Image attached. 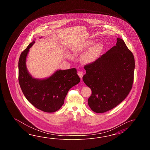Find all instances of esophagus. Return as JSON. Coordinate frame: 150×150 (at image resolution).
<instances>
[{"label": "esophagus", "mask_w": 150, "mask_h": 150, "mask_svg": "<svg viewBox=\"0 0 150 150\" xmlns=\"http://www.w3.org/2000/svg\"><path fill=\"white\" fill-rule=\"evenodd\" d=\"M78 76H79L80 78V79H82V78H83V71H79L78 72Z\"/></svg>", "instance_id": "obj_1"}]
</instances>
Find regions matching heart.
<instances>
[{"mask_svg": "<svg viewBox=\"0 0 150 150\" xmlns=\"http://www.w3.org/2000/svg\"><path fill=\"white\" fill-rule=\"evenodd\" d=\"M92 43L93 42L92 41L86 42V43L83 44L81 46H80L74 49L73 51L74 52L77 53L79 51L88 48L92 45ZM102 49V44L101 43L96 44L94 47H93L91 49H89L88 51H87L83 54L81 58V62L85 64H89L94 62L96 60L97 58L98 57Z\"/></svg>", "mask_w": 150, "mask_h": 150, "instance_id": "1", "label": "heart"}]
</instances>
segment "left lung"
<instances>
[{
    "instance_id": "1",
    "label": "left lung",
    "mask_w": 150,
    "mask_h": 150,
    "mask_svg": "<svg viewBox=\"0 0 150 150\" xmlns=\"http://www.w3.org/2000/svg\"><path fill=\"white\" fill-rule=\"evenodd\" d=\"M134 67V54L120 38L116 46L84 66L83 79L92 90L88 103L93 112H107L127 98L133 85Z\"/></svg>"
}]
</instances>
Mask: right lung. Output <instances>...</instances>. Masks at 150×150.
I'll list each match as a JSON object with an SVG mask.
<instances>
[{"mask_svg": "<svg viewBox=\"0 0 150 150\" xmlns=\"http://www.w3.org/2000/svg\"><path fill=\"white\" fill-rule=\"evenodd\" d=\"M31 43L21 52L18 67V80L25 98L35 108L47 112H53L61 108L64 99L71 87L79 83V76L75 68L57 71L45 79H34L29 74L25 66V59Z\"/></svg>", "mask_w": 150, "mask_h": 150, "instance_id": "obj_1", "label": "right lung"}]
</instances>
